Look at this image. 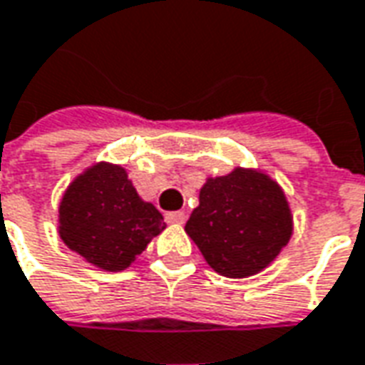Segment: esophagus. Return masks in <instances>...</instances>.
<instances>
[{
  "mask_svg": "<svg viewBox=\"0 0 365 365\" xmlns=\"http://www.w3.org/2000/svg\"><path fill=\"white\" fill-rule=\"evenodd\" d=\"M165 218H167V222H169V224H185V222H187V214H185V212H169V214H167V216H165Z\"/></svg>",
  "mask_w": 365,
  "mask_h": 365,
  "instance_id": "esophagus-1",
  "label": "esophagus"
}]
</instances>
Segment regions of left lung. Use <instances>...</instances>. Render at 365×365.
Wrapping results in <instances>:
<instances>
[{
	"instance_id": "left-lung-1",
	"label": "left lung",
	"mask_w": 365,
	"mask_h": 365,
	"mask_svg": "<svg viewBox=\"0 0 365 365\" xmlns=\"http://www.w3.org/2000/svg\"><path fill=\"white\" fill-rule=\"evenodd\" d=\"M187 234L212 269L232 279L263 271L293 234V214L283 188L265 173L236 167L206 178Z\"/></svg>"
}]
</instances>
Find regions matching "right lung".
<instances>
[{
	"label": "right lung",
	"mask_w": 365,
	"mask_h": 365,
	"mask_svg": "<svg viewBox=\"0 0 365 365\" xmlns=\"http://www.w3.org/2000/svg\"><path fill=\"white\" fill-rule=\"evenodd\" d=\"M167 224L137 195L120 165L96 163L72 180L58 206V236L88 263L123 271Z\"/></svg>",
	"instance_id": "obj_1"
}]
</instances>
